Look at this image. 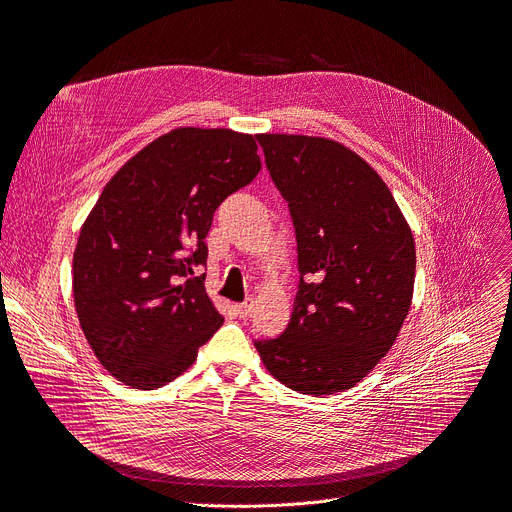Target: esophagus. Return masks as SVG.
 I'll use <instances>...</instances> for the list:
<instances>
[{
  "label": "esophagus",
  "instance_id": "34e87169",
  "mask_svg": "<svg viewBox=\"0 0 512 512\" xmlns=\"http://www.w3.org/2000/svg\"><path fill=\"white\" fill-rule=\"evenodd\" d=\"M234 309H236V314H238L240 320H249L253 305H251V301H244V303H238Z\"/></svg>",
  "mask_w": 512,
  "mask_h": 512
}]
</instances>
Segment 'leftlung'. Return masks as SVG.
<instances>
[{
    "label": "left lung",
    "mask_w": 512,
    "mask_h": 512,
    "mask_svg": "<svg viewBox=\"0 0 512 512\" xmlns=\"http://www.w3.org/2000/svg\"><path fill=\"white\" fill-rule=\"evenodd\" d=\"M257 142L291 211L299 288L282 335L255 347L293 391L351 389L391 349L410 311V226L381 175L347 146L288 133H259Z\"/></svg>",
    "instance_id": "8db88e82"
}]
</instances>
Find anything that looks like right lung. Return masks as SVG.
Returning a JSON list of instances; mask_svg holds the SVG:
<instances>
[{
	"label": "right lung",
	"instance_id": "1",
	"mask_svg": "<svg viewBox=\"0 0 512 512\" xmlns=\"http://www.w3.org/2000/svg\"><path fill=\"white\" fill-rule=\"evenodd\" d=\"M261 169L255 138L180 127L110 180L81 228L73 297L100 364L133 389H157L196 360L224 324L205 291L215 209Z\"/></svg>",
	"mask_w": 512,
	"mask_h": 512
}]
</instances>
